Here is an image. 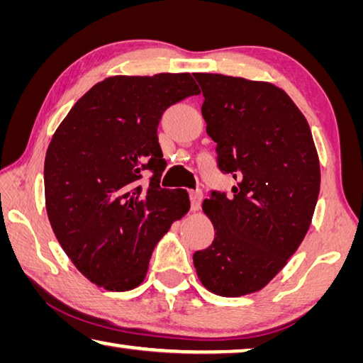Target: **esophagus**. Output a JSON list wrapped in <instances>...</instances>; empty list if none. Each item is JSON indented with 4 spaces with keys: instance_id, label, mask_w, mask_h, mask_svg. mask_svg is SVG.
Here are the masks:
<instances>
[{
    "instance_id": "34e87169",
    "label": "esophagus",
    "mask_w": 363,
    "mask_h": 363,
    "mask_svg": "<svg viewBox=\"0 0 363 363\" xmlns=\"http://www.w3.org/2000/svg\"><path fill=\"white\" fill-rule=\"evenodd\" d=\"M189 197H191V208L197 211L200 202H202V191H191L189 192Z\"/></svg>"
}]
</instances>
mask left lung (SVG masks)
<instances>
[{
	"mask_svg": "<svg viewBox=\"0 0 363 363\" xmlns=\"http://www.w3.org/2000/svg\"><path fill=\"white\" fill-rule=\"evenodd\" d=\"M218 168L238 184L210 194L215 239L194 254L206 289L239 297L263 289L298 249L320 194V161L308 123L284 90L223 74L195 72Z\"/></svg>",
	"mask_w": 363,
	"mask_h": 363,
	"instance_id": "obj_1",
	"label": "left lung"
}]
</instances>
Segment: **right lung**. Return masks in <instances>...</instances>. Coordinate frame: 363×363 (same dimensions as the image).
Wrapping results in <instances>:
<instances>
[{"label": "right lung", "mask_w": 363, "mask_h": 363, "mask_svg": "<svg viewBox=\"0 0 363 363\" xmlns=\"http://www.w3.org/2000/svg\"><path fill=\"white\" fill-rule=\"evenodd\" d=\"M189 72L114 76L94 85L53 134L45 157V205L57 242L106 291H130L171 224L191 208L184 189L160 187L161 114L199 95ZM148 172V186L138 181Z\"/></svg>", "instance_id": "1"}]
</instances>
